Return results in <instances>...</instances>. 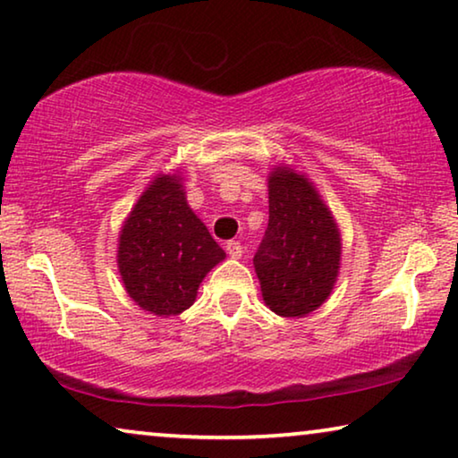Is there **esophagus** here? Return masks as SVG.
<instances>
[{"instance_id":"obj_1","label":"esophagus","mask_w":458,"mask_h":458,"mask_svg":"<svg viewBox=\"0 0 458 458\" xmlns=\"http://www.w3.org/2000/svg\"><path fill=\"white\" fill-rule=\"evenodd\" d=\"M225 250H227V253L231 258H242V253H243V245L239 243V242H227V245H225Z\"/></svg>"}]
</instances>
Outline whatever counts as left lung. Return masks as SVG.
Segmentation results:
<instances>
[{"mask_svg": "<svg viewBox=\"0 0 458 458\" xmlns=\"http://www.w3.org/2000/svg\"><path fill=\"white\" fill-rule=\"evenodd\" d=\"M268 205V229L253 256L262 297L280 318H305L332 294L340 229L313 182L291 167H274Z\"/></svg>", "mask_w": 458, "mask_h": 458, "instance_id": "1", "label": "left lung"}]
</instances>
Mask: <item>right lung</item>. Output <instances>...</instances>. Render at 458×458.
<instances>
[{
    "instance_id": "right-lung-1",
    "label": "right lung",
    "mask_w": 458,
    "mask_h": 458,
    "mask_svg": "<svg viewBox=\"0 0 458 458\" xmlns=\"http://www.w3.org/2000/svg\"><path fill=\"white\" fill-rule=\"evenodd\" d=\"M116 258L129 297L145 311L170 318L192 305L225 251L188 207L180 175L159 174L126 216Z\"/></svg>"
}]
</instances>
